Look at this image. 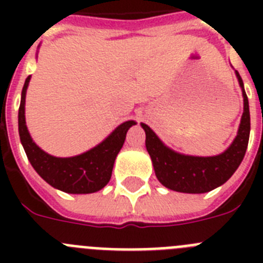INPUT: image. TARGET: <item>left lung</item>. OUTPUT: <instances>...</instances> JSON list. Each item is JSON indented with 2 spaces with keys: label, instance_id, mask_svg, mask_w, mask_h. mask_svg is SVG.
I'll use <instances>...</instances> for the list:
<instances>
[{
  "label": "left lung",
  "instance_id": "left-lung-1",
  "mask_svg": "<svg viewBox=\"0 0 263 263\" xmlns=\"http://www.w3.org/2000/svg\"><path fill=\"white\" fill-rule=\"evenodd\" d=\"M243 97V113L237 136L224 153L213 157H195L174 152L146 124V148L152 158L158 180L168 190L183 194H204L224 184L234 174L245 157L250 134L249 101L242 79L236 71Z\"/></svg>",
  "mask_w": 263,
  "mask_h": 263
}]
</instances>
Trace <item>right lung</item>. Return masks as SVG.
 Listing matches in <instances>:
<instances>
[{
	"label": "right lung",
	"instance_id": "add662e5",
	"mask_svg": "<svg viewBox=\"0 0 263 263\" xmlns=\"http://www.w3.org/2000/svg\"><path fill=\"white\" fill-rule=\"evenodd\" d=\"M30 79H26L21 95L18 110V132L21 143L34 167L43 180L67 194H93L105 187L110 180L111 170L117 154L125 142L127 130L136 125L133 120L118 125L103 142L80 155L59 158L43 152L30 136L25 117V103Z\"/></svg>",
	"mask_w": 263,
	"mask_h": 263
}]
</instances>
